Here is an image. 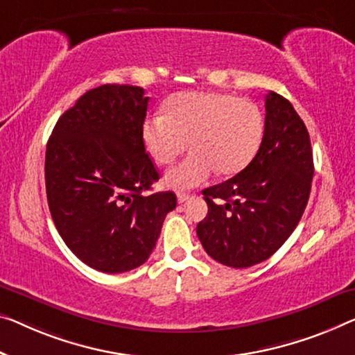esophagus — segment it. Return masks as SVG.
Segmentation results:
<instances>
[{"instance_id": "34e87169", "label": "esophagus", "mask_w": 355, "mask_h": 355, "mask_svg": "<svg viewBox=\"0 0 355 355\" xmlns=\"http://www.w3.org/2000/svg\"><path fill=\"white\" fill-rule=\"evenodd\" d=\"M177 199H178V204H183V202H187V200L189 199V194L188 193H178L177 194Z\"/></svg>"}]
</instances>
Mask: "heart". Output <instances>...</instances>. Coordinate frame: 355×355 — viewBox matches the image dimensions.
<instances>
[{
    "mask_svg": "<svg viewBox=\"0 0 355 355\" xmlns=\"http://www.w3.org/2000/svg\"><path fill=\"white\" fill-rule=\"evenodd\" d=\"M264 135L261 110L252 100L223 92H182L164 113L144 121L141 139L157 164H171L189 145L193 151L164 175L171 189L199 187L218 171L239 173L253 161Z\"/></svg>",
    "mask_w": 355,
    "mask_h": 355,
    "instance_id": "b5f03b06",
    "label": "heart"
}]
</instances>
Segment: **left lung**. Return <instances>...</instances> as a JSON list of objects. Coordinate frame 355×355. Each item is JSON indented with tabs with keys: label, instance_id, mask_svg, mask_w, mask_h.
<instances>
[{
	"label": "left lung",
	"instance_id": "obj_1",
	"mask_svg": "<svg viewBox=\"0 0 355 355\" xmlns=\"http://www.w3.org/2000/svg\"><path fill=\"white\" fill-rule=\"evenodd\" d=\"M260 150L226 182L205 188L198 225L204 250L225 266L248 268L276 253L300 223L314 177L308 129L282 95H266Z\"/></svg>",
	"mask_w": 355,
	"mask_h": 355
}]
</instances>
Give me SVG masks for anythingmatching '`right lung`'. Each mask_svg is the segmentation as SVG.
Returning <instances> with one entry per match:
<instances>
[{"label":"right lung","mask_w":355,"mask_h":355,"mask_svg":"<svg viewBox=\"0 0 355 355\" xmlns=\"http://www.w3.org/2000/svg\"><path fill=\"white\" fill-rule=\"evenodd\" d=\"M148 97L105 84L63 113L46 148V194L67 247L97 271L118 274L150 258L172 191L144 194L159 180L141 139Z\"/></svg>","instance_id":"right-lung-1"}]
</instances>
